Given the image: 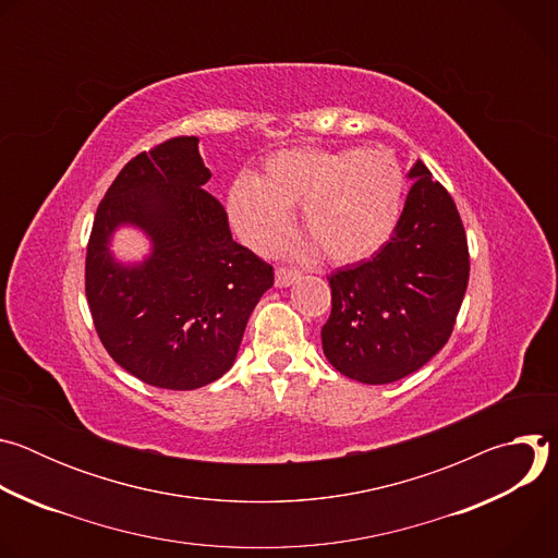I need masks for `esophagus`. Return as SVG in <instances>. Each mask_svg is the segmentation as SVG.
<instances>
[{
  "label": "esophagus",
  "instance_id": "34e87169",
  "mask_svg": "<svg viewBox=\"0 0 558 558\" xmlns=\"http://www.w3.org/2000/svg\"><path fill=\"white\" fill-rule=\"evenodd\" d=\"M298 278H300V274L293 271V269H284V267L276 269V287H280V289L293 284Z\"/></svg>",
  "mask_w": 558,
  "mask_h": 558
}]
</instances>
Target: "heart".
I'll return each mask as SVG.
<instances>
[{"label": "heart", "mask_w": 558, "mask_h": 558, "mask_svg": "<svg viewBox=\"0 0 558 558\" xmlns=\"http://www.w3.org/2000/svg\"><path fill=\"white\" fill-rule=\"evenodd\" d=\"M302 207V227L331 263H360L392 235L404 205V172L379 147L284 149L260 179L238 177L227 194L233 229L254 250H269Z\"/></svg>", "instance_id": "obj_1"}]
</instances>
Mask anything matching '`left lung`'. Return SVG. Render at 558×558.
<instances>
[{"label": "left lung", "mask_w": 558, "mask_h": 558, "mask_svg": "<svg viewBox=\"0 0 558 558\" xmlns=\"http://www.w3.org/2000/svg\"><path fill=\"white\" fill-rule=\"evenodd\" d=\"M390 241L371 258L329 276L327 360L362 384H390L422 368L448 342L470 258L452 196L417 161Z\"/></svg>", "instance_id": "left-lung-1"}]
</instances>
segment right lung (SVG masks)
I'll return each mask as SVG.
<instances>
[{
  "instance_id": "obj_1",
  "label": "right lung",
  "mask_w": 558,
  "mask_h": 558,
  "mask_svg": "<svg viewBox=\"0 0 558 558\" xmlns=\"http://www.w3.org/2000/svg\"><path fill=\"white\" fill-rule=\"evenodd\" d=\"M209 179L198 138L177 136L134 156L95 216L86 254L95 329L121 368L156 388L222 377L274 284V267L231 238L225 207L203 190ZM123 223L150 238L145 262L113 260L109 241Z\"/></svg>"
}]
</instances>
